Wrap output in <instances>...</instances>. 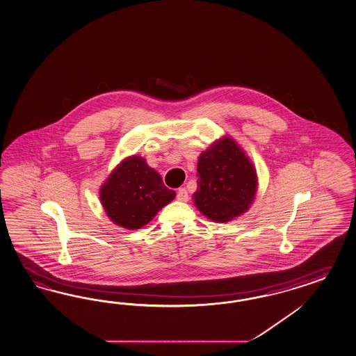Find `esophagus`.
Here are the masks:
<instances>
[{
  "instance_id": "34e87169",
  "label": "esophagus",
  "mask_w": 356,
  "mask_h": 356,
  "mask_svg": "<svg viewBox=\"0 0 356 356\" xmlns=\"http://www.w3.org/2000/svg\"><path fill=\"white\" fill-rule=\"evenodd\" d=\"M177 199L179 201H187L188 200V193H187V190L186 188H178V191H177Z\"/></svg>"
}]
</instances>
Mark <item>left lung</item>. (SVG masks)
Here are the masks:
<instances>
[{
  "label": "left lung",
  "mask_w": 356,
  "mask_h": 356,
  "mask_svg": "<svg viewBox=\"0 0 356 356\" xmlns=\"http://www.w3.org/2000/svg\"><path fill=\"white\" fill-rule=\"evenodd\" d=\"M195 204L214 222H228L250 207L257 174L244 151L231 138H222L201 154Z\"/></svg>",
  "instance_id": "8db88e82"
}]
</instances>
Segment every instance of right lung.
Returning <instances> with one entry per match:
<instances>
[{
    "instance_id": "1",
    "label": "right lung",
    "mask_w": 356,
    "mask_h": 356,
    "mask_svg": "<svg viewBox=\"0 0 356 356\" xmlns=\"http://www.w3.org/2000/svg\"><path fill=\"white\" fill-rule=\"evenodd\" d=\"M175 197L146 160L131 156L124 160L101 188L103 208L116 225L137 229Z\"/></svg>"
}]
</instances>
